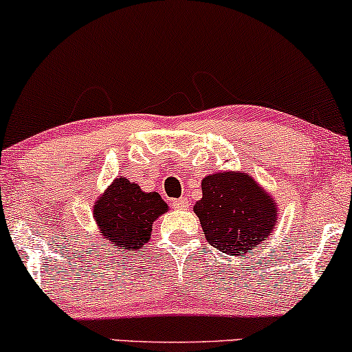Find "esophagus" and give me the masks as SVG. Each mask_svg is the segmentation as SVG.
I'll return each instance as SVG.
<instances>
[{
    "mask_svg": "<svg viewBox=\"0 0 352 352\" xmlns=\"http://www.w3.org/2000/svg\"><path fill=\"white\" fill-rule=\"evenodd\" d=\"M173 206L176 209H188L189 208V199L188 197H179V199L173 201Z\"/></svg>",
    "mask_w": 352,
    "mask_h": 352,
    "instance_id": "34e87169",
    "label": "esophagus"
}]
</instances>
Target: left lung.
Here are the masks:
<instances>
[{"instance_id":"1","label":"left lung","mask_w":352,"mask_h":352,"mask_svg":"<svg viewBox=\"0 0 352 352\" xmlns=\"http://www.w3.org/2000/svg\"><path fill=\"white\" fill-rule=\"evenodd\" d=\"M203 197L192 211L208 243L229 256L246 258L274 231L278 203L246 171H221L201 181Z\"/></svg>"}]
</instances>
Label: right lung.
Listing matches in <instances>:
<instances>
[{
  "label": "right lung",
  "instance_id": "right-lung-1",
  "mask_svg": "<svg viewBox=\"0 0 352 352\" xmlns=\"http://www.w3.org/2000/svg\"><path fill=\"white\" fill-rule=\"evenodd\" d=\"M168 209L156 191L146 192L140 184L118 176L94 201L93 218L109 246L121 252L140 251L151 239L155 221Z\"/></svg>",
  "mask_w": 352,
  "mask_h": 352
}]
</instances>
